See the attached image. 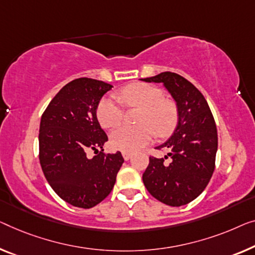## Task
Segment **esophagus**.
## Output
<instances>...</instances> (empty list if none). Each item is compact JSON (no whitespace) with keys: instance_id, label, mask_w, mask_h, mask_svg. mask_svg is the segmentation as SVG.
<instances>
[{"instance_id":"esophagus-1","label":"esophagus","mask_w":255,"mask_h":255,"mask_svg":"<svg viewBox=\"0 0 255 255\" xmlns=\"http://www.w3.org/2000/svg\"><path fill=\"white\" fill-rule=\"evenodd\" d=\"M131 155H132V153H130V152H123V157H124V159L125 160H129V159L131 158Z\"/></svg>"}]
</instances>
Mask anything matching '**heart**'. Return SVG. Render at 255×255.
Wrapping results in <instances>:
<instances>
[{"instance_id":"heart-1","label":"heart","mask_w":255,"mask_h":255,"mask_svg":"<svg viewBox=\"0 0 255 255\" xmlns=\"http://www.w3.org/2000/svg\"><path fill=\"white\" fill-rule=\"evenodd\" d=\"M118 97L128 108H139L137 127L120 126L111 132L113 147L125 152H134L146 145L154 131L165 136L177 121V108L173 101L164 98L158 87L147 83H131L118 93ZM97 119L101 126L112 128L123 120L124 109L115 98L104 97L97 106Z\"/></svg>"}]
</instances>
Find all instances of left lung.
Listing matches in <instances>:
<instances>
[{
	"mask_svg": "<svg viewBox=\"0 0 255 255\" xmlns=\"http://www.w3.org/2000/svg\"><path fill=\"white\" fill-rule=\"evenodd\" d=\"M162 83L175 101L177 125L173 135L155 147L168 151L164 158L150 157L143 183L152 196L178 207L196 199L213 175L218 151L214 118L203 94L181 75L162 72L140 79Z\"/></svg>",
	"mask_w": 255,
	"mask_h": 255,
	"instance_id": "left-lung-1",
	"label": "left lung"
}]
</instances>
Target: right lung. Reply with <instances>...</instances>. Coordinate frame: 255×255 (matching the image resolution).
<instances>
[{"instance_id":"right-lung-1","label":"right lung","mask_w":255,"mask_h":255,"mask_svg":"<svg viewBox=\"0 0 255 255\" xmlns=\"http://www.w3.org/2000/svg\"><path fill=\"white\" fill-rule=\"evenodd\" d=\"M112 87L100 80L75 79L58 91L41 118L43 174L57 195L75 207L91 208L104 200L124 164L121 152H103L108 136L96 116L101 98ZM89 149L97 153L93 158L86 157Z\"/></svg>"}]
</instances>
